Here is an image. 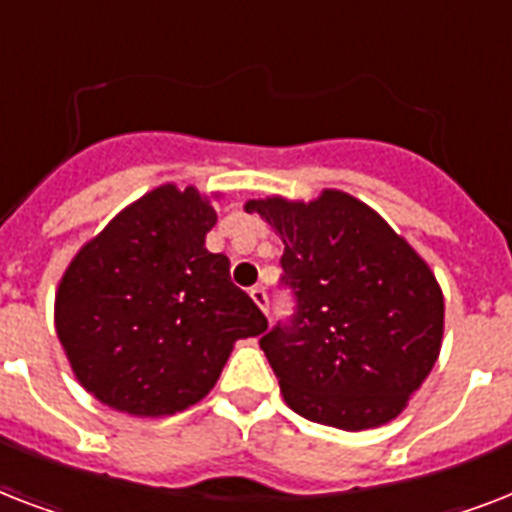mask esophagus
<instances>
[{
    "label": "esophagus",
    "instance_id": "1",
    "mask_svg": "<svg viewBox=\"0 0 512 512\" xmlns=\"http://www.w3.org/2000/svg\"><path fill=\"white\" fill-rule=\"evenodd\" d=\"M249 297L255 300V305L260 311L268 313V292H265V287H252L249 289Z\"/></svg>",
    "mask_w": 512,
    "mask_h": 512
}]
</instances>
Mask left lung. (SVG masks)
Returning <instances> with one entry per match:
<instances>
[{"instance_id":"1","label":"left lung","mask_w":512,"mask_h":512,"mask_svg":"<svg viewBox=\"0 0 512 512\" xmlns=\"http://www.w3.org/2000/svg\"><path fill=\"white\" fill-rule=\"evenodd\" d=\"M284 241L292 316L260 337L281 393L305 420L385 425L436 364L444 297L417 252L342 191L316 201H249Z\"/></svg>"}]
</instances>
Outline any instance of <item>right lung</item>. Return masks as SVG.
<instances>
[{"label": "right lung", "mask_w": 512, "mask_h": 512, "mask_svg": "<svg viewBox=\"0 0 512 512\" xmlns=\"http://www.w3.org/2000/svg\"><path fill=\"white\" fill-rule=\"evenodd\" d=\"M217 223L196 188L146 193L84 244L55 297V327L84 388L159 417L207 396L233 342L268 329L231 263L204 247Z\"/></svg>", "instance_id": "add662e5"}]
</instances>
